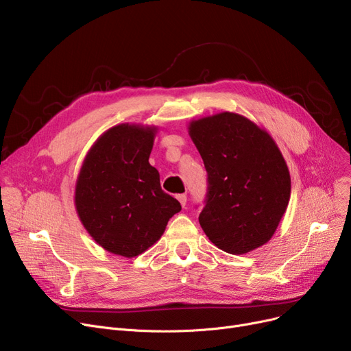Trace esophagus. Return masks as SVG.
Returning a JSON list of instances; mask_svg holds the SVG:
<instances>
[{"label": "esophagus", "instance_id": "obj_1", "mask_svg": "<svg viewBox=\"0 0 351 351\" xmlns=\"http://www.w3.org/2000/svg\"><path fill=\"white\" fill-rule=\"evenodd\" d=\"M177 198H178L180 204H181L182 207H186V204H187V195H186V194H178Z\"/></svg>", "mask_w": 351, "mask_h": 351}]
</instances>
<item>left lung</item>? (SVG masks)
<instances>
[{
    "label": "left lung",
    "instance_id": "8db88e82",
    "mask_svg": "<svg viewBox=\"0 0 351 351\" xmlns=\"http://www.w3.org/2000/svg\"><path fill=\"white\" fill-rule=\"evenodd\" d=\"M189 132L207 171L198 217L206 236L230 254L261 247L273 237L291 193L277 144L253 121L227 111L191 121Z\"/></svg>",
    "mask_w": 351,
    "mask_h": 351
}]
</instances>
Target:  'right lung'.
Segmentation results:
<instances>
[{
  "instance_id": "1",
  "label": "right lung",
  "mask_w": 351,
  "mask_h": 351,
  "mask_svg": "<svg viewBox=\"0 0 351 351\" xmlns=\"http://www.w3.org/2000/svg\"><path fill=\"white\" fill-rule=\"evenodd\" d=\"M156 127L120 124L107 130L87 153L75 184V208L88 234L107 252L136 257L160 240L181 210L161 190L148 162Z\"/></svg>"
}]
</instances>
